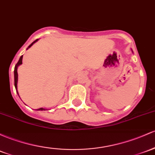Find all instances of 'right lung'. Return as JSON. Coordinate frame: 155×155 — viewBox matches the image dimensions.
Returning <instances> with one entry per match:
<instances>
[{
	"label": "right lung",
	"instance_id": "1",
	"mask_svg": "<svg viewBox=\"0 0 155 155\" xmlns=\"http://www.w3.org/2000/svg\"><path fill=\"white\" fill-rule=\"evenodd\" d=\"M37 40H38V39L35 40V41H34L33 42H32V43L28 47V48H27V49L29 48H30L31 46V45H33V44L35 43V42H36L37 41ZM22 59H23V56H21V57H20L19 61H18V63H17L16 65H15V71H14V75H15V89H16V91H17V93H18V90H17V88H18V66L20 65V64H22ZM18 95H19V94H18ZM46 110V109H44V108L37 109V110Z\"/></svg>",
	"mask_w": 155,
	"mask_h": 155
}]
</instances>
